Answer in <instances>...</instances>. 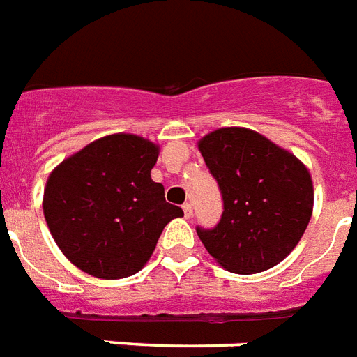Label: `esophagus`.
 Masks as SVG:
<instances>
[{"mask_svg": "<svg viewBox=\"0 0 357 357\" xmlns=\"http://www.w3.org/2000/svg\"><path fill=\"white\" fill-rule=\"evenodd\" d=\"M182 210H184V215H186V219H190L193 215V206L190 204V202H186V204L182 206Z\"/></svg>", "mask_w": 357, "mask_h": 357, "instance_id": "1", "label": "esophagus"}]
</instances>
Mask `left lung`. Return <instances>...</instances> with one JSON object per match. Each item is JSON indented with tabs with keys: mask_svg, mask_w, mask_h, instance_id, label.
Returning a JSON list of instances; mask_svg holds the SVG:
<instances>
[{
	"mask_svg": "<svg viewBox=\"0 0 357 357\" xmlns=\"http://www.w3.org/2000/svg\"><path fill=\"white\" fill-rule=\"evenodd\" d=\"M199 151L223 195V215L197 236L223 269L255 275L296 247L313 212L310 169L293 153L245 127L215 129Z\"/></svg>",
	"mask_w": 357,
	"mask_h": 357,
	"instance_id": "8db88e82",
	"label": "left lung"
}]
</instances>
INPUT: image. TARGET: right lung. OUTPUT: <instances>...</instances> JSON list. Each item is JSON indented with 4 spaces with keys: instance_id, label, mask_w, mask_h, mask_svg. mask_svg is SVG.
Instances as JSON below:
<instances>
[{
    "instance_id": "obj_1",
    "label": "right lung",
    "mask_w": 357,
    "mask_h": 357,
    "mask_svg": "<svg viewBox=\"0 0 357 357\" xmlns=\"http://www.w3.org/2000/svg\"><path fill=\"white\" fill-rule=\"evenodd\" d=\"M160 147L136 134H108L64 158L47 176L44 218L71 264L102 280L136 275L162 230L184 212L151 178Z\"/></svg>"
}]
</instances>
